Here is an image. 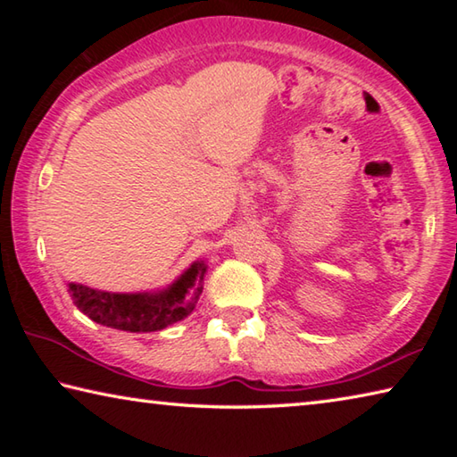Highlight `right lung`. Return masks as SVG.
Instances as JSON below:
<instances>
[{
  "mask_svg": "<svg viewBox=\"0 0 457 457\" xmlns=\"http://www.w3.org/2000/svg\"><path fill=\"white\" fill-rule=\"evenodd\" d=\"M205 264L195 262L171 288L159 294H112L71 284L72 303L103 327L127 332H154L193 312L204 292Z\"/></svg>",
  "mask_w": 457,
  "mask_h": 457,
  "instance_id": "add662e5",
  "label": "right lung"
}]
</instances>
